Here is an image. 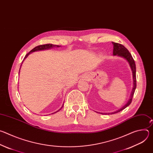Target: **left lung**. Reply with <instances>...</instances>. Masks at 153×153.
<instances>
[{"mask_svg":"<svg viewBox=\"0 0 153 153\" xmlns=\"http://www.w3.org/2000/svg\"><path fill=\"white\" fill-rule=\"evenodd\" d=\"M113 44V54L114 55H117L119 56L122 57L125 59H126V60L128 62L130 67L132 70L133 71V90L131 92V97L130 99H129L128 102H127V103L126 105H125L122 108H121L120 109H119V110L111 113V114H114V113H119L120 111H121L122 110H124L125 108H126L128 106H129L131 103L132 102V99L136 88V64H135V62L134 60L133 59L131 54H130V53L129 52V51L122 44L120 43H116V42H112ZM109 114V113H108Z\"/></svg>","mask_w":153,"mask_h":153,"instance_id":"obj_1","label":"left lung"}]
</instances>
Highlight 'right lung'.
Wrapping results in <instances>:
<instances>
[{"label": "right lung", "instance_id": "add662e5", "mask_svg": "<svg viewBox=\"0 0 153 153\" xmlns=\"http://www.w3.org/2000/svg\"><path fill=\"white\" fill-rule=\"evenodd\" d=\"M55 46H56V47H59V46H58V45H53V44H51V43H47V44H44V45H38V46H37V47H36L35 48H34L32 50H31L29 53H28L26 55H25V57H24V60H23V61L24 60V59H25V58H27V57H28V56L31 53V52H33V51H39V50H46V49H49V48H52V47H55ZM21 65H22V64H21ZM21 65H20V67H21ZM19 71H20V70H19ZM63 107V106H62ZM59 110H58L57 111H59ZM56 112H55V113H56Z\"/></svg>", "mask_w": 153, "mask_h": 153}]
</instances>
